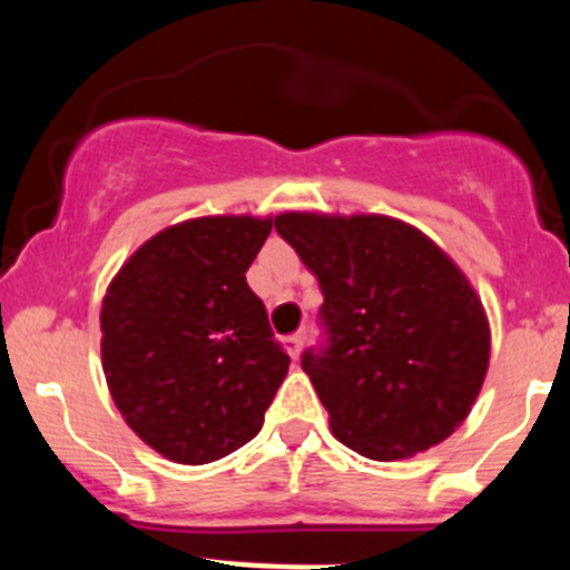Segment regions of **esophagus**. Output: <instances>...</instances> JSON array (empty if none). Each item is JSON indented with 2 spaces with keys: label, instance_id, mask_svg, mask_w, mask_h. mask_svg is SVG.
Masks as SVG:
<instances>
[{
  "label": "esophagus",
  "instance_id": "34e87169",
  "mask_svg": "<svg viewBox=\"0 0 570 570\" xmlns=\"http://www.w3.org/2000/svg\"><path fill=\"white\" fill-rule=\"evenodd\" d=\"M303 332H297V335H289V337H286L284 340V343H286V351H289V356L292 358H297L299 356V351H303Z\"/></svg>",
  "mask_w": 570,
  "mask_h": 570
}]
</instances>
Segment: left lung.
I'll use <instances>...</instances> for the list:
<instances>
[{"mask_svg": "<svg viewBox=\"0 0 570 570\" xmlns=\"http://www.w3.org/2000/svg\"><path fill=\"white\" fill-rule=\"evenodd\" d=\"M322 286L326 343L303 370L340 442L372 461L434 448L461 426L488 372L474 286L429 235L381 214H278Z\"/></svg>", "mask_w": 570, "mask_h": 570, "instance_id": "8db88e82", "label": "left lung"}]
</instances>
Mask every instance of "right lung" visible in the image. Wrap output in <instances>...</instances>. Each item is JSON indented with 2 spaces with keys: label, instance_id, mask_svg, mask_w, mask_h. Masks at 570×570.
Listing matches in <instances>:
<instances>
[{
  "label": "right lung",
  "instance_id": "1",
  "mask_svg": "<svg viewBox=\"0 0 570 570\" xmlns=\"http://www.w3.org/2000/svg\"><path fill=\"white\" fill-rule=\"evenodd\" d=\"M273 219L200 217L153 235L101 305V362L126 423L200 466L259 434L289 370L246 271Z\"/></svg>",
  "mask_w": 570,
  "mask_h": 570
}]
</instances>
